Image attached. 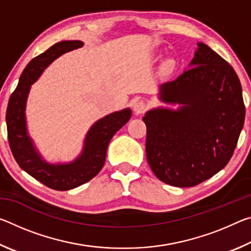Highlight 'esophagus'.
<instances>
[{"mask_svg":"<svg viewBox=\"0 0 251 251\" xmlns=\"http://www.w3.org/2000/svg\"><path fill=\"white\" fill-rule=\"evenodd\" d=\"M146 109H147V104L145 103V101L138 100L134 104V112L137 114V115H139V114L145 113Z\"/></svg>","mask_w":251,"mask_h":251,"instance_id":"1","label":"esophagus"}]
</instances>
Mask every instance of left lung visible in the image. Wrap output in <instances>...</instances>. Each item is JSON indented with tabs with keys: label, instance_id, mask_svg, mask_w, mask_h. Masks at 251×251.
Here are the masks:
<instances>
[{
	"label": "left lung",
	"instance_id": "left-lung-1",
	"mask_svg": "<svg viewBox=\"0 0 251 251\" xmlns=\"http://www.w3.org/2000/svg\"><path fill=\"white\" fill-rule=\"evenodd\" d=\"M160 86V100L177 110L151 109L146 124V157L165 184L193 187L226 166L244 127L240 80L227 61L198 43L190 66Z\"/></svg>",
	"mask_w": 251,
	"mask_h": 251
}]
</instances>
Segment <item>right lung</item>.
<instances>
[{
  "mask_svg": "<svg viewBox=\"0 0 251 251\" xmlns=\"http://www.w3.org/2000/svg\"><path fill=\"white\" fill-rule=\"evenodd\" d=\"M82 46L80 41L58 42L34 57L23 71L7 104V138L16 163L28 175L55 190L73 189L94 178L104 166L110 139L131 116V110L126 108L97 121L86 135L82 155L73 163L50 165L41 158L27 136L25 125V103L29 88L55 58Z\"/></svg>",
  "mask_w": 251,
  "mask_h": 251,
  "instance_id": "1",
  "label": "right lung"
}]
</instances>
